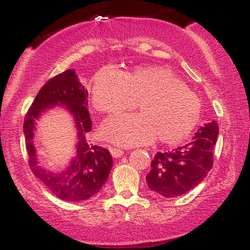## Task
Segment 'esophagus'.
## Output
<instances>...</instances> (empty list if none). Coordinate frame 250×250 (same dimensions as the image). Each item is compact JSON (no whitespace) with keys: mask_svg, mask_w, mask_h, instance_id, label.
Instances as JSON below:
<instances>
[{"mask_svg":"<svg viewBox=\"0 0 250 250\" xmlns=\"http://www.w3.org/2000/svg\"><path fill=\"white\" fill-rule=\"evenodd\" d=\"M109 150H110V154L113 155V157H120V156H122V155H123L122 149L110 147V148H109Z\"/></svg>","mask_w":250,"mask_h":250,"instance_id":"esophagus-1","label":"esophagus"}]
</instances>
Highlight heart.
Returning a JSON list of instances; mask_svg holds the SVG:
<instances>
[{
	"label": "heart",
	"instance_id": "b5f03b06",
	"mask_svg": "<svg viewBox=\"0 0 250 250\" xmlns=\"http://www.w3.org/2000/svg\"><path fill=\"white\" fill-rule=\"evenodd\" d=\"M94 107L108 114L133 109L141 113L110 117L102 125V135L125 147L147 145L159 137L177 143L200 121L201 101L170 70L140 67L123 73L107 65L95 74L91 87Z\"/></svg>",
	"mask_w": 250,
	"mask_h": 250
}]
</instances>
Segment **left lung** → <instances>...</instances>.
Listing matches in <instances>:
<instances>
[{"label":"left lung","instance_id":"8db88e82","mask_svg":"<svg viewBox=\"0 0 250 250\" xmlns=\"http://www.w3.org/2000/svg\"><path fill=\"white\" fill-rule=\"evenodd\" d=\"M219 135L215 121L195 133L193 141L171 151L157 153L146 181L150 190L165 197L186 194L205 180L213 168V150Z\"/></svg>","mask_w":250,"mask_h":250}]
</instances>
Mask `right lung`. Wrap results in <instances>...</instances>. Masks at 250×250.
<instances>
[{
    "label": "right lung",
    "instance_id": "right-lung-1",
    "mask_svg": "<svg viewBox=\"0 0 250 250\" xmlns=\"http://www.w3.org/2000/svg\"><path fill=\"white\" fill-rule=\"evenodd\" d=\"M88 91L79 81L75 70L59 74L45 83L39 91L25 115L23 133L31 171L59 199L80 202L93 197L107 182L113 167L108 149L90 146L85 135L91 130ZM62 105L74 116L78 129L77 155L62 172H50L39 165L33 146L36 120L48 108Z\"/></svg>",
    "mask_w": 250,
    "mask_h": 250
}]
</instances>
